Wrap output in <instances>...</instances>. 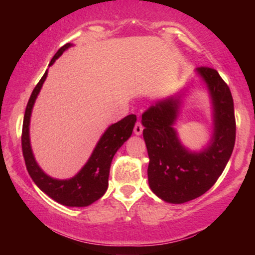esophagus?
Instances as JSON below:
<instances>
[{
	"mask_svg": "<svg viewBox=\"0 0 255 255\" xmlns=\"http://www.w3.org/2000/svg\"><path fill=\"white\" fill-rule=\"evenodd\" d=\"M143 129H144L143 125H141L140 123H136L135 127H133V132H135V135L139 136V135H141V132H143Z\"/></svg>",
	"mask_w": 255,
	"mask_h": 255,
	"instance_id": "1",
	"label": "esophagus"
}]
</instances>
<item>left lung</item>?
<instances>
[{
	"label": "left lung",
	"instance_id": "left-lung-1",
	"mask_svg": "<svg viewBox=\"0 0 255 255\" xmlns=\"http://www.w3.org/2000/svg\"><path fill=\"white\" fill-rule=\"evenodd\" d=\"M196 74L206 84L213 109V135L204 148L195 152L185 147L174 128L182 93L159 100L141 116L149 188L170 204H184L208 191L223 173L235 144L230 88L214 68L198 67Z\"/></svg>",
	"mask_w": 255,
	"mask_h": 255
}]
</instances>
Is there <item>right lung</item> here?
Returning a JSON list of instances; mask_svg holds the SVG:
<instances>
[{
	"mask_svg": "<svg viewBox=\"0 0 255 255\" xmlns=\"http://www.w3.org/2000/svg\"><path fill=\"white\" fill-rule=\"evenodd\" d=\"M72 46V44H66L59 48L50 60L49 66L53 65L55 60ZM47 74L48 71L45 72L39 83L33 89L25 108L22 137H21L25 166L37 187L56 202L67 207L90 206L106 193L112 158L125 141L131 136L137 118L135 115H129L120 122L108 127L99 139L88 162L73 178L65 180L51 178L38 165L30 143V118H31L32 108L42 84L46 81Z\"/></svg>",
	"mask_w": 255,
	"mask_h": 255,
	"instance_id": "obj_1",
	"label": "right lung"
}]
</instances>
